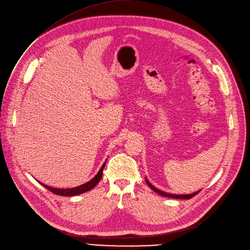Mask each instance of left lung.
<instances>
[{
	"label": "left lung",
	"mask_w": 250,
	"mask_h": 250,
	"mask_svg": "<svg viewBox=\"0 0 250 250\" xmlns=\"http://www.w3.org/2000/svg\"><path fill=\"white\" fill-rule=\"evenodd\" d=\"M146 184L148 185V187L151 188L152 190H154L156 193H158L159 195H162V196H165V197H169V198H174V199H191L192 197H194L195 195H197L199 192L200 191H197V192H195V193H192V194H180V195H177V194H171V193H167V192H164V191H161V190H159L158 188H156V187H154V185H152L151 183H149V181L146 178Z\"/></svg>",
	"instance_id": "left-lung-1"
}]
</instances>
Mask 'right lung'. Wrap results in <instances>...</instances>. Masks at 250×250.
<instances>
[{"label":"right lung","instance_id":"add662e5","mask_svg":"<svg viewBox=\"0 0 250 250\" xmlns=\"http://www.w3.org/2000/svg\"><path fill=\"white\" fill-rule=\"evenodd\" d=\"M105 163H106V160L105 162L104 163V165L102 166L101 170L98 171V173L88 182H86L85 184H82L80 186H77V187H74V188H68V189H59V188H53V187H50V186H47L45 184H43V183H40V184L42 186H44L46 189H48L50 192H52L56 195H59V196H76V195H79V194H82V193H85L91 189H93L96 185L97 183L102 180V177H103V172H104V166H105Z\"/></svg>","mask_w":250,"mask_h":250}]
</instances>
